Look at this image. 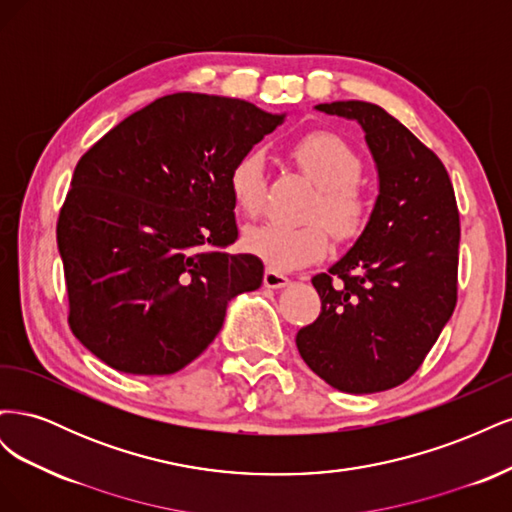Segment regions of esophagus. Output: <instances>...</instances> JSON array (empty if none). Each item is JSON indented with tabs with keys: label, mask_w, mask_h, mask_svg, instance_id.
Instances as JSON below:
<instances>
[{
	"label": "esophagus",
	"mask_w": 512,
	"mask_h": 512,
	"mask_svg": "<svg viewBox=\"0 0 512 512\" xmlns=\"http://www.w3.org/2000/svg\"><path fill=\"white\" fill-rule=\"evenodd\" d=\"M262 282H265L267 288H286L290 284V277L277 273L273 269H267L265 275H262Z\"/></svg>",
	"instance_id": "obj_1"
}]
</instances>
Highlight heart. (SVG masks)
Masks as SVG:
<instances>
[{"mask_svg":"<svg viewBox=\"0 0 512 512\" xmlns=\"http://www.w3.org/2000/svg\"><path fill=\"white\" fill-rule=\"evenodd\" d=\"M290 156L318 183V194L303 213L307 222H260L243 235L247 254L275 271L314 265L327 256L329 232L337 243H350L363 235L371 220V203L359 185L361 158L342 136L327 130L307 132L292 143ZM228 188L241 213L258 215L267 198L265 156L254 149L243 153L230 168Z\"/></svg>","mask_w":512,"mask_h":512,"instance_id":"obj_1","label":"heart"}]
</instances>
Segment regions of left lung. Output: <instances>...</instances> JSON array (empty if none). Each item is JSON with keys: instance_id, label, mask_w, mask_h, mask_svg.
<instances>
[{"instance_id": "obj_1", "label": "left lung", "mask_w": 512, "mask_h": 512, "mask_svg": "<svg viewBox=\"0 0 512 512\" xmlns=\"http://www.w3.org/2000/svg\"><path fill=\"white\" fill-rule=\"evenodd\" d=\"M316 108L361 123L380 194L352 250L329 273L312 277L322 307L297 333V348L337 391H389L414 376L455 312V190L436 153L378 104Z\"/></svg>"}]
</instances>
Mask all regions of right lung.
Here are the masks:
<instances>
[{
    "instance_id": "obj_1",
    "label": "right lung",
    "mask_w": 512,
    "mask_h": 512,
    "mask_svg": "<svg viewBox=\"0 0 512 512\" xmlns=\"http://www.w3.org/2000/svg\"><path fill=\"white\" fill-rule=\"evenodd\" d=\"M284 115L237 98L173 94L126 117L74 168L57 220L68 324L123 374L168 376L220 333L265 267L237 241L228 177Z\"/></svg>"
}]
</instances>
